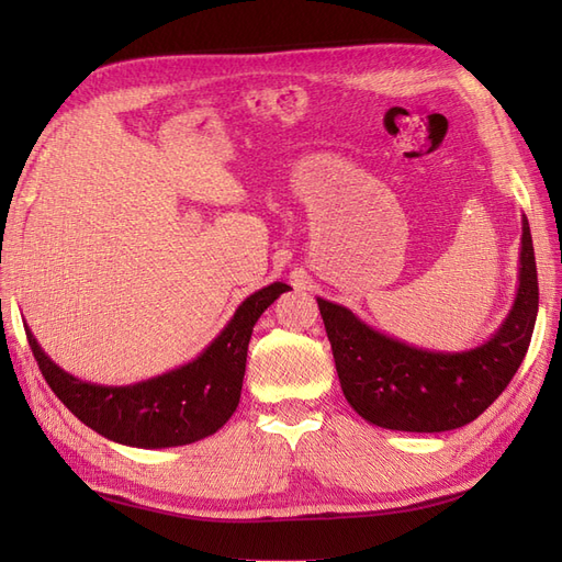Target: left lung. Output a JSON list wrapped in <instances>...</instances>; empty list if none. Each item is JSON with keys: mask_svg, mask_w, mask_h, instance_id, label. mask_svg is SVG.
<instances>
[{"mask_svg": "<svg viewBox=\"0 0 562 562\" xmlns=\"http://www.w3.org/2000/svg\"><path fill=\"white\" fill-rule=\"evenodd\" d=\"M339 384L366 422L391 431L438 434L473 422L514 380L530 347L539 285L532 234L522 217L518 291L487 342L467 351H431L370 328L342 304L316 297Z\"/></svg>", "mask_w": 562, "mask_h": 562, "instance_id": "8db88e82", "label": "left lung"}]
</instances>
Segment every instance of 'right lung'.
<instances>
[{"instance_id":"add662e5","label":"right lung","mask_w":562,"mask_h":562,"mask_svg":"<svg viewBox=\"0 0 562 562\" xmlns=\"http://www.w3.org/2000/svg\"><path fill=\"white\" fill-rule=\"evenodd\" d=\"M291 285L281 281L248 295L227 326L194 361L126 386L79 380L65 372L25 326L27 342L54 394L87 427L133 448H176L225 427L241 398L248 342L262 312Z\"/></svg>"}]
</instances>
